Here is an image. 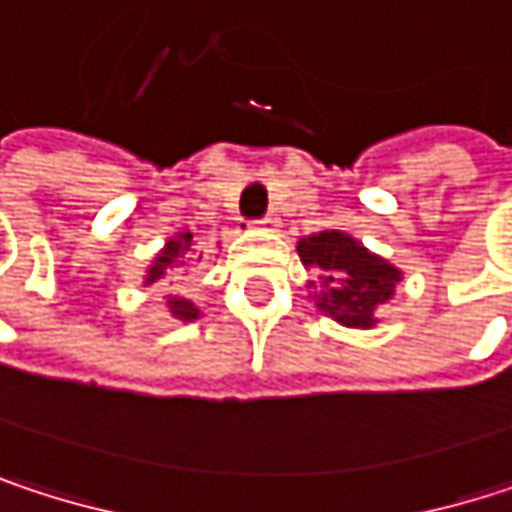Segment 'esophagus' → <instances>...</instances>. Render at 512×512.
<instances>
[{"label": "esophagus", "mask_w": 512, "mask_h": 512, "mask_svg": "<svg viewBox=\"0 0 512 512\" xmlns=\"http://www.w3.org/2000/svg\"><path fill=\"white\" fill-rule=\"evenodd\" d=\"M257 225H260L263 231H278V225H281V219H278V216H266V219H260Z\"/></svg>", "instance_id": "obj_1"}]
</instances>
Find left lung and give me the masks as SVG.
<instances>
[{"label":"left lung","instance_id":"obj_1","mask_svg":"<svg viewBox=\"0 0 512 512\" xmlns=\"http://www.w3.org/2000/svg\"><path fill=\"white\" fill-rule=\"evenodd\" d=\"M296 252L305 269L317 272L308 281L314 305L347 329H373L376 311L394 299L403 272L385 257L364 249L344 231H320L302 237Z\"/></svg>","mask_w":512,"mask_h":512}]
</instances>
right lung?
I'll use <instances>...</instances> for the list:
<instances>
[{"mask_svg":"<svg viewBox=\"0 0 512 512\" xmlns=\"http://www.w3.org/2000/svg\"><path fill=\"white\" fill-rule=\"evenodd\" d=\"M195 260H201V255H195V234L189 228H183L174 237H168L165 246L156 252L151 266L145 269V284L174 281L177 275H183L186 269H192ZM165 311L174 320H180V323H192V320L201 317V308H195V302L186 299V296H180V293H168L165 296Z\"/></svg>","mask_w":512,"mask_h":512,"instance_id":"add662e5","label":"right lung"}]
</instances>
